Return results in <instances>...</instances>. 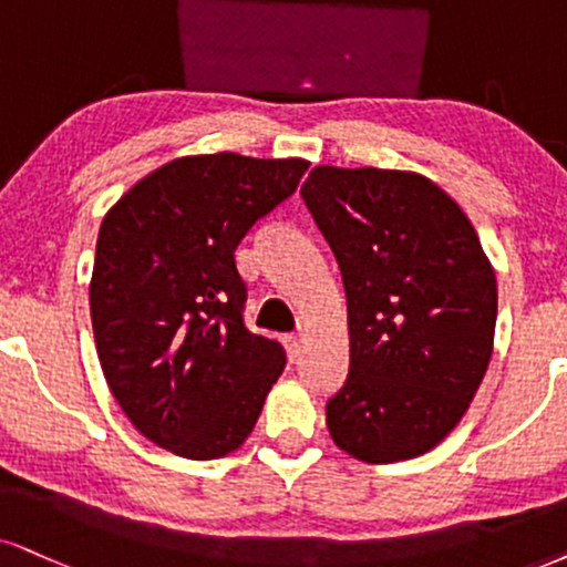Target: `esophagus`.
Here are the masks:
<instances>
[{
    "instance_id": "obj_1",
    "label": "esophagus",
    "mask_w": 567,
    "mask_h": 567,
    "mask_svg": "<svg viewBox=\"0 0 567 567\" xmlns=\"http://www.w3.org/2000/svg\"><path fill=\"white\" fill-rule=\"evenodd\" d=\"M282 342H285V350H288L290 361H298L300 348H303V340H300V334H285Z\"/></svg>"
}]
</instances>
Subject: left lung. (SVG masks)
<instances>
[{"instance_id": "obj_1", "label": "left lung", "mask_w": 567, "mask_h": 567, "mask_svg": "<svg viewBox=\"0 0 567 567\" xmlns=\"http://www.w3.org/2000/svg\"><path fill=\"white\" fill-rule=\"evenodd\" d=\"M348 298L350 371L327 403L363 463L424 455L468 411L497 324V279L465 212L405 169L313 167L300 188Z\"/></svg>"}]
</instances>
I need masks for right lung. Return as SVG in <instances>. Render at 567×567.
<instances>
[{"label":"right lung","mask_w":567,"mask_h":567,"mask_svg":"<svg viewBox=\"0 0 567 567\" xmlns=\"http://www.w3.org/2000/svg\"><path fill=\"white\" fill-rule=\"evenodd\" d=\"M306 169V159L183 156L106 212L89 288L99 363L131 424L169 453L214 461L238 450L282 374V346L243 324L235 248Z\"/></svg>","instance_id":"add662e5"}]
</instances>
